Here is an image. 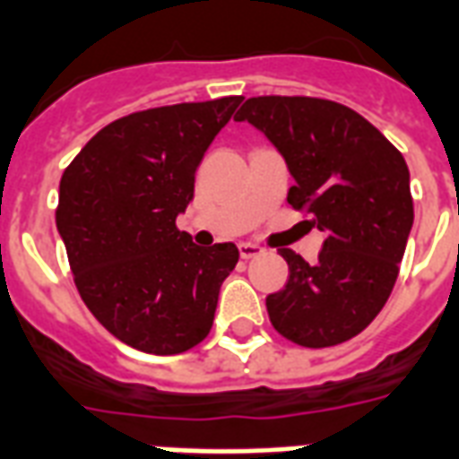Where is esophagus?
Wrapping results in <instances>:
<instances>
[{"instance_id":"obj_1","label":"esophagus","mask_w":459,"mask_h":459,"mask_svg":"<svg viewBox=\"0 0 459 459\" xmlns=\"http://www.w3.org/2000/svg\"><path fill=\"white\" fill-rule=\"evenodd\" d=\"M238 250H240V257H243V260H253V257H260V255L264 253L260 245L255 243H240L238 245Z\"/></svg>"}]
</instances>
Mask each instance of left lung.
I'll return each instance as SVG.
<instances>
[{
  "instance_id": "obj_1",
  "label": "left lung",
  "mask_w": 459,
  "mask_h": 459,
  "mask_svg": "<svg viewBox=\"0 0 459 459\" xmlns=\"http://www.w3.org/2000/svg\"><path fill=\"white\" fill-rule=\"evenodd\" d=\"M236 120L284 156L296 180L289 204L325 230L313 264L279 247L289 281L267 296L274 330L307 349L356 337L390 299L414 223L402 153L356 110L325 98H247Z\"/></svg>"
}]
</instances>
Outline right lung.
Here are the masks:
<instances>
[{
    "instance_id": "obj_1",
    "label": "right lung",
    "mask_w": 459,
    "mask_h": 459,
    "mask_svg": "<svg viewBox=\"0 0 459 459\" xmlns=\"http://www.w3.org/2000/svg\"><path fill=\"white\" fill-rule=\"evenodd\" d=\"M240 96L139 110L98 132L59 180L55 221L83 303L146 354H183L209 334L238 247H199L175 219Z\"/></svg>"
}]
</instances>
